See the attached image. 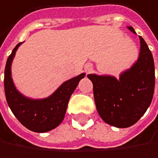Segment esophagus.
<instances>
[{"label":"esophagus","instance_id":"esophagus-1","mask_svg":"<svg viewBox=\"0 0 158 158\" xmlns=\"http://www.w3.org/2000/svg\"><path fill=\"white\" fill-rule=\"evenodd\" d=\"M87 70H91V66H88L87 67Z\"/></svg>","mask_w":158,"mask_h":158}]
</instances>
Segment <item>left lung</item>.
Instances as JSON below:
<instances>
[{"mask_svg": "<svg viewBox=\"0 0 158 158\" xmlns=\"http://www.w3.org/2000/svg\"><path fill=\"white\" fill-rule=\"evenodd\" d=\"M129 29L134 30L129 27ZM140 38L137 62L123 73L119 80L110 76L88 74L93 83L98 112L110 125L127 128L136 123L150 106L155 90V64L147 44Z\"/></svg>", "mask_w": 158, "mask_h": 158, "instance_id": "1", "label": "left lung"}]
</instances>
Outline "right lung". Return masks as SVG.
Returning <instances> with one entry per match:
<instances>
[{"mask_svg":"<svg viewBox=\"0 0 158 158\" xmlns=\"http://www.w3.org/2000/svg\"><path fill=\"white\" fill-rule=\"evenodd\" d=\"M18 43L8 57L4 70V92L6 101L16 118L28 130L45 132L56 128L64 118L69 99L85 73L63 83L49 98L32 100L22 96L15 87L11 77V64Z\"/></svg>","mask_w":158,"mask_h":158,"instance_id":"right-lung-1","label":"right lung"}]
</instances>
